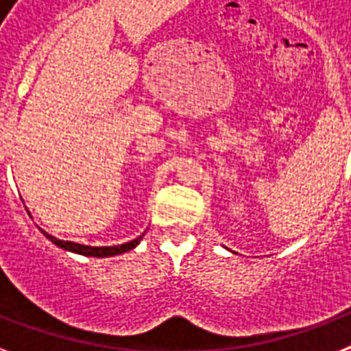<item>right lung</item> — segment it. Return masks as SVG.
<instances>
[{
	"mask_svg": "<svg viewBox=\"0 0 351 351\" xmlns=\"http://www.w3.org/2000/svg\"><path fill=\"white\" fill-rule=\"evenodd\" d=\"M47 239L54 242L56 245L63 247V250H69L73 251V253H80V255H85V256H112V255H120V253H125V251L132 250V247H136L140 244V240L143 239V234H140L138 239L131 240V242H127V244H121V245H111V247H95V245H84V244H76V242H65V240H58L54 237H51L49 233H45Z\"/></svg>",
	"mask_w": 351,
	"mask_h": 351,
	"instance_id": "1",
	"label": "right lung"
}]
</instances>
